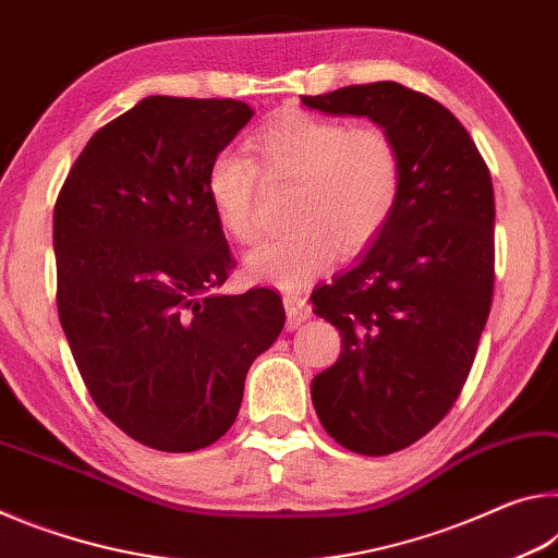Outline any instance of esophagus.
<instances>
[{"instance_id":"esophagus-1","label":"esophagus","mask_w":558,"mask_h":558,"mask_svg":"<svg viewBox=\"0 0 558 558\" xmlns=\"http://www.w3.org/2000/svg\"><path fill=\"white\" fill-rule=\"evenodd\" d=\"M282 305H286V315H288V325L295 329V327H300L302 323H305V319H310L313 317V307L307 305V300L305 298H300V295H288L282 298Z\"/></svg>"}]
</instances>
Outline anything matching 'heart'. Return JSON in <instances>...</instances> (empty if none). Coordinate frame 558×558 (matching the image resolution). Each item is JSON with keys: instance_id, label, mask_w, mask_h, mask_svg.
Segmentation results:
<instances>
[{"instance_id": "obj_1", "label": "heart", "mask_w": 558, "mask_h": 558, "mask_svg": "<svg viewBox=\"0 0 558 558\" xmlns=\"http://www.w3.org/2000/svg\"><path fill=\"white\" fill-rule=\"evenodd\" d=\"M239 153L214 157L206 196L231 241L248 245L263 233L256 209L258 174L295 184L290 233L245 256V276L278 288H300L344 256L364 251L391 221L401 196V149L381 125L292 112L256 132Z\"/></svg>"}]
</instances>
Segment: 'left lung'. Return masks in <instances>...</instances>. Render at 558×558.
<instances>
[{
	"instance_id": "left-lung-1",
	"label": "left lung",
	"mask_w": 558,
	"mask_h": 558,
	"mask_svg": "<svg viewBox=\"0 0 558 558\" xmlns=\"http://www.w3.org/2000/svg\"><path fill=\"white\" fill-rule=\"evenodd\" d=\"M369 118L401 149L391 221L356 266L313 292L342 354L313 379L317 418L359 456H391L446 418L475 362L495 288V192L483 155L438 100L393 81L302 96Z\"/></svg>"
}]
</instances>
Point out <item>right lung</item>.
<instances>
[{"instance_id": "add662e5", "label": "right lung", "mask_w": 558, "mask_h": 558, "mask_svg": "<svg viewBox=\"0 0 558 558\" xmlns=\"http://www.w3.org/2000/svg\"><path fill=\"white\" fill-rule=\"evenodd\" d=\"M253 110L149 96L100 128L53 206L56 302L98 409L147 448L192 452L233 426L253 359L276 342V290L219 295L235 266L206 196Z\"/></svg>"}]
</instances>
